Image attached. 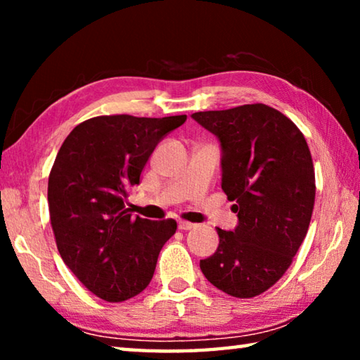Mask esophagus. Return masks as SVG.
I'll return each mask as SVG.
<instances>
[{"mask_svg":"<svg viewBox=\"0 0 360 360\" xmlns=\"http://www.w3.org/2000/svg\"><path fill=\"white\" fill-rule=\"evenodd\" d=\"M178 229L179 230H192V229H195V224L187 222V221H179L178 222Z\"/></svg>","mask_w":360,"mask_h":360,"instance_id":"esophagus-1","label":"esophagus"}]
</instances>
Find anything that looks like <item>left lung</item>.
<instances>
[{
    "instance_id": "left-lung-1",
    "label": "left lung",
    "mask_w": 360,
    "mask_h": 360,
    "mask_svg": "<svg viewBox=\"0 0 360 360\" xmlns=\"http://www.w3.org/2000/svg\"><path fill=\"white\" fill-rule=\"evenodd\" d=\"M192 119L221 143V186L238 216L231 231L217 229L216 252L200 268L225 294L255 297L284 275L307 236L316 195L311 152L294 122L262 103Z\"/></svg>"
}]
</instances>
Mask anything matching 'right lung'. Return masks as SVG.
Wrapping results in <instances>:
<instances>
[{
    "mask_svg": "<svg viewBox=\"0 0 360 360\" xmlns=\"http://www.w3.org/2000/svg\"><path fill=\"white\" fill-rule=\"evenodd\" d=\"M187 115H100L75 127L49 174L58 252L92 294L124 302L148 288L176 221L131 217L125 202L146 162Z\"/></svg>",
    "mask_w": 360,
    "mask_h": 360,
    "instance_id": "right-lung-1",
    "label": "right lung"
}]
</instances>
